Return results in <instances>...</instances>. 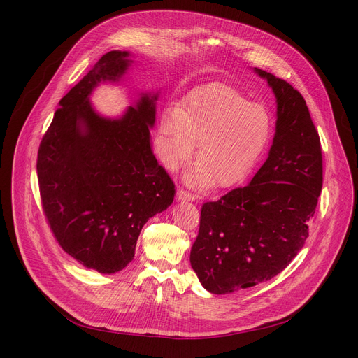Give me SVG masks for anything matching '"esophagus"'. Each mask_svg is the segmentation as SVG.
Masks as SVG:
<instances>
[{"mask_svg":"<svg viewBox=\"0 0 358 358\" xmlns=\"http://www.w3.org/2000/svg\"><path fill=\"white\" fill-rule=\"evenodd\" d=\"M177 200H178V201H194V200H196V196L192 194V193H189V192L182 190V189H178V190H177Z\"/></svg>","mask_w":358,"mask_h":358,"instance_id":"1","label":"esophagus"}]
</instances>
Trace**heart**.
Wrapping results in <instances>:
<instances>
[{
    "label": "heart",
    "mask_w": 358,
    "mask_h": 358,
    "mask_svg": "<svg viewBox=\"0 0 358 358\" xmlns=\"http://www.w3.org/2000/svg\"><path fill=\"white\" fill-rule=\"evenodd\" d=\"M273 120L267 107L220 83L194 88L159 124L162 164L176 171L196 150L197 166L187 177L196 189L232 187L245 178L267 146Z\"/></svg>",
    "instance_id": "b5f03b06"
}]
</instances>
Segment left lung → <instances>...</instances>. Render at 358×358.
<instances>
[{
    "instance_id": "8db88e82",
    "label": "left lung",
    "mask_w": 358,
    "mask_h": 358,
    "mask_svg": "<svg viewBox=\"0 0 358 358\" xmlns=\"http://www.w3.org/2000/svg\"><path fill=\"white\" fill-rule=\"evenodd\" d=\"M277 100L268 158L247 187L201 206L190 262L215 294L252 287L283 271L309 236L322 190L321 141L305 99L262 69Z\"/></svg>"
}]
</instances>
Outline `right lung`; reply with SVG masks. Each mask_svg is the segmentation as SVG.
<instances>
[{
  "mask_svg": "<svg viewBox=\"0 0 358 358\" xmlns=\"http://www.w3.org/2000/svg\"><path fill=\"white\" fill-rule=\"evenodd\" d=\"M129 53L111 50L59 101L37 152L42 208L62 250L103 274L123 270L149 217L174 200L150 149L158 96L143 94L120 119L100 116L90 94L119 81Z\"/></svg>",
  "mask_w": 358,
  "mask_h": 358,
  "instance_id": "obj_1",
  "label": "right lung"
}]
</instances>
